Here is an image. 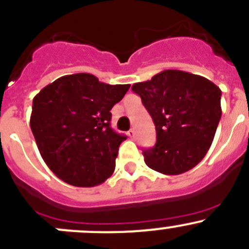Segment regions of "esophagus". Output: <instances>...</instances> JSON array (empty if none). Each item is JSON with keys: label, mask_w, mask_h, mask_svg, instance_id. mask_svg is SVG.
<instances>
[{"label": "esophagus", "mask_w": 249, "mask_h": 249, "mask_svg": "<svg viewBox=\"0 0 249 249\" xmlns=\"http://www.w3.org/2000/svg\"><path fill=\"white\" fill-rule=\"evenodd\" d=\"M128 137L134 141V139H136V131H134V129H129V131H128Z\"/></svg>", "instance_id": "esophagus-1"}]
</instances>
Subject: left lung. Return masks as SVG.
Segmentation results:
<instances>
[{
	"instance_id": "obj_1",
	"label": "left lung",
	"mask_w": 249,
	"mask_h": 249,
	"mask_svg": "<svg viewBox=\"0 0 249 249\" xmlns=\"http://www.w3.org/2000/svg\"><path fill=\"white\" fill-rule=\"evenodd\" d=\"M132 90L153 118L156 143L144 161L164 175H179L202 161L221 118V90L202 75L166 70Z\"/></svg>"
}]
</instances>
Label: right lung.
Returning <instances> with one entry per match:
<instances>
[{
    "mask_svg": "<svg viewBox=\"0 0 249 249\" xmlns=\"http://www.w3.org/2000/svg\"><path fill=\"white\" fill-rule=\"evenodd\" d=\"M129 84L110 85L89 73L63 75L35 95L30 128L44 161L66 183L93 187L115 171L127 137L111 128V108Z\"/></svg>",
    "mask_w": 249,
    "mask_h": 249,
    "instance_id": "obj_1",
    "label": "right lung"
}]
</instances>
